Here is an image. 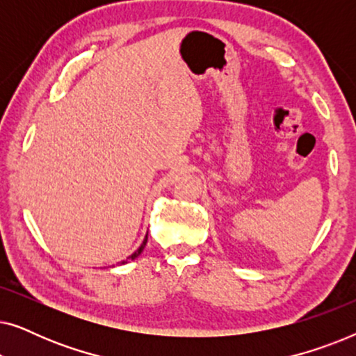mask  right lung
Returning a JSON list of instances; mask_svg holds the SVG:
<instances>
[{
  "label": "right lung",
  "instance_id": "obj_1",
  "mask_svg": "<svg viewBox=\"0 0 356 356\" xmlns=\"http://www.w3.org/2000/svg\"><path fill=\"white\" fill-rule=\"evenodd\" d=\"M145 243H147V236H145V240L143 241V245H140V246H139V250H138V251H136V252H133V254H131V256L128 257V259H131V261H133V259H136V257H138V256L140 254V252H143V250H144V248H145ZM123 264H124V262H123Z\"/></svg>",
  "mask_w": 356,
  "mask_h": 356
}]
</instances>
